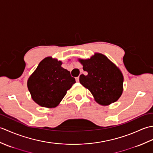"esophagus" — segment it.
<instances>
[{
  "label": "esophagus",
  "mask_w": 153,
  "mask_h": 153,
  "mask_svg": "<svg viewBox=\"0 0 153 153\" xmlns=\"http://www.w3.org/2000/svg\"><path fill=\"white\" fill-rule=\"evenodd\" d=\"M76 80L77 82H79V77H77L76 78Z\"/></svg>",
  "instance_id": "34e87169"
}]
</instances>
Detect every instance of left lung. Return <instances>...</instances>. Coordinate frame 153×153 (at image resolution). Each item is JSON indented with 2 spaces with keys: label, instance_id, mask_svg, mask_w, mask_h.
Here are the masks:
<instances>
[{
  "label": "left lung",
  "instance_id": "obj_1",
  "mask_svg": "<svg viewBox=\"0 0 153 153\" xmlns=\"http://www.w3.org/2000/svg\"><path fill=\"white\" fill-rule=\"evenodd\" d=\"M87 76L82 74L79 82L92 93L100 105L116 102L123 91V77L121 71L108 58L96 53L90 59L79 60Z\"/></svg>",
  "mask_w": 153,
  "mask_h": 153
}]
</instances>
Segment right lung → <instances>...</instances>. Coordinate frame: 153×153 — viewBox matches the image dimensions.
Returning a JSON list of instances; mask_svg holds the SVG:
<instances>
[{"label": "right lung", "instance_id": "right-lung-1", "mask_svg": "<svg viewBox=\"0 0 153 153\" xmlns=\"http://www.w3.org/2000/svg\"><path fill=\"white\" fill-rule=\"evenodd\" d=\"M61 65L60 61L47 57L41 62L29 78L28 89L39 105L47 108L56 106L76 83L70 71Z\"/></svg>", "mask_w": 153, "mask_h": 153}]
</instances>
